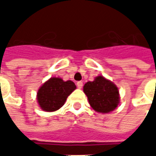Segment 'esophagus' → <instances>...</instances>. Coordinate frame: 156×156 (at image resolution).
Instances as JSON below:
<instances>
[{
    "label": "esophagus",
    "mask_w": 156,
    "mask_h": 156,
    "mask_svg": "<svg viewBox=\"0 0 156 156\" xmlns=\"http://www.w3.org/2000/svg\"><path fill=\"white\" fill-rule=\"evenodd\" d=\"M76 85H77V87H78V88H81L82 86H83V83H82V81H78V82L76 83Z\"/></svg>",
    "instance_id": "34e87169"
}]
</instances>
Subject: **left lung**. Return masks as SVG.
Masks as SVG:
<instances>
[{
	"label": "left lung",
	"mask_w": 156,
	"mask_h": 156,
	"mask_svg": "<svg viewBox=\"0 0 156 156\" xmlns=\"http://www.w3.org/2000/svg\"><path fill=\"white\" fill-rule=\"evenodd\" d=\"M92 108L99 113L115 110L120 102L118 87L103 76H97L93 81H87L83 87Z\"/></svg>",
	"instance_id": "left-lung-1"
}]
</instances>
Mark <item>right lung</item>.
<instances>
[{
    "instance_id": "1",
    "label": "right lung",
    "mask_w": 156,
    "mask_h": 156,
    "mask_svg": "<svg viewBox=\"0 0 156 156\" xmlns=\"http://www.w3.org/2000/svg\"><path fill=\"white\" fill-rule=\"evenodd\" d=\"M75 88L76 86L72 81H64L56 77L50 78L38 90L37 101L39 106L47 112L58 110Z\"/></svg>"
}]
</instances>
